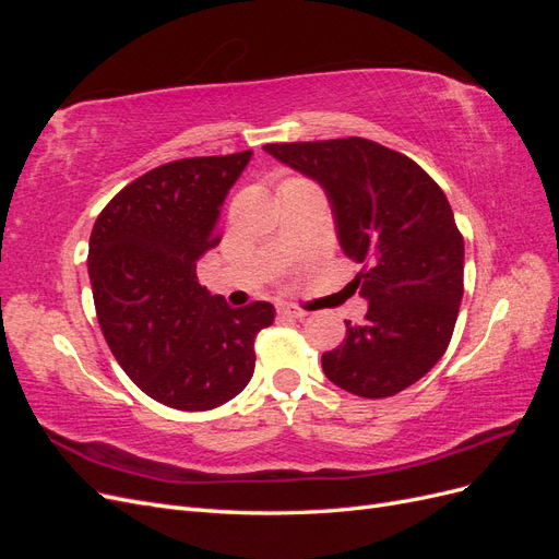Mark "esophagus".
<instances>
[{
    "mask_svg": "<svg viewBox=\"0 0 559 559\" xmlns=\"http://www.w3.org/2000/svg\"><path fill=\"white\" fill-rule=\"evenodd\" d=\"M277 314H280V317H289V319H302V317H308L306 310H300V308H296V306H280V308H277Z\"/></svg>",
    "mask_w": 559,
    "mask_h": 559,
    "instance_id": "1",
    "label": "esophagus"
}]
</instances>
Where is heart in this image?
I'll return each mask as SVG.
<instances>
[{"label": "heart", "instance_id": "1", "mask_svg": "<svg viewBox=\"0 0 559 559\" xmlns=\"http://www.w3.org/2000/svg\"><path fill=\"white\" fill-rule=\"evenodd\" d=\"M292 181H294V179H292Z\"/></svg>", "mask_w": 559, "mask_h": 559}]
</instances>
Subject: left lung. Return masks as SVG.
Masks as SVG:
<instances>
[{
    "mask_svg": "<svg viewBox=\"0 0 559 559\" xmlns=\"http://www.w3.org/2000/svg\"><path fill=\"white\" fill-rule=\"evenodd\" d=\"M263 148L326 191L337 240L364 265L352 284L366 321H345V343L321 354L326 378L364 399L403 392L445 354L464 294V238L441 186L364 138Z\"/></svg>",
    "mask_w": 559,
    "mask_h": 559,
    "instance_id": "obj_1",
    "label": "left lung"
}]
</instances>
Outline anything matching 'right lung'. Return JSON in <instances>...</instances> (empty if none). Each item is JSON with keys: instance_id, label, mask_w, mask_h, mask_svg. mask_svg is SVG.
Masks as SVG:
<instances>
[{"instance_id": "add662e5", "label": "right lung", "mask_w": 559, "mask_h": 559, "mask_svg": "<svg viewBox=\"0 0 559 559\" xmlns=\"http://www.w3.org/2000/svg\"><path fill=\"white\" fill-rule=\"evenodd\" d=\"M251 151L165 163L99 212L88 275L99 329L146 396L177 411H212L253 376V341L273 324L265 300L230 308L200 286L195 263L218 245V214Z\"/></svg>"}]
</instances>
